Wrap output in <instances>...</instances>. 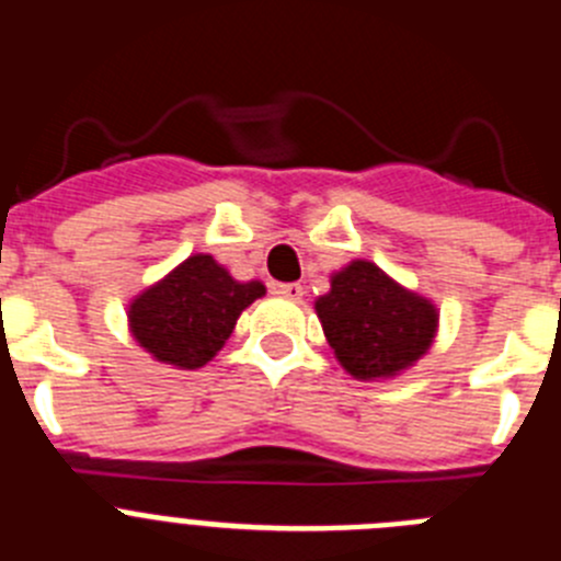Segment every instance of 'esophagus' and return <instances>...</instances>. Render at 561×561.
<instances>
[{
  "label": "esophagus",
  "mask_w": 561,
  "mask_h": 561,
  "mask_svg": "<svg viewBox=\"0 0 561 561\" xmlns=\"http://www.w3.org/2000/svg\"><path fill=\"white\" fill-rule=\"evenodd\" d=\"M275 295L286 297V300H300V297H304V286L300 284H275Z\"/></svg>",
  "instance_id": "34e87169"
}]
</instances>
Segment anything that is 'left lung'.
<instances>
[{
	"label": "left lung",
	"mask_w": 561,
	"mask_h": 561,
	"mask_svg": "<svg viewBox=\"0 0 561 561\" xmlns=\"http://www.w3.org/2000/svg\"><path fill=\"white\" fill-rule=\"evenodd\" d=\"M314 311L336 362L362 381L404 374L438 334L433 300L362 257L331 275V289L317 297Z\"/></svg>",
	"instance_id": "1"
}]
</instances>
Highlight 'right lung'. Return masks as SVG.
Returning a JSON list of instances; mask_svg holds the SVG:
<instances>
[{
  "label": "right lung",
  "mask_w": 561,
  "mask_h": 561,
  "mask_svg": "<svg viewBox=\"0 0 561 561\" xmlns=\"http://www.w3.org/2000/svg\"><path fill=\"white\" fill-rule=\"evenodd\" d=\"M264 295L261 280L241 284L216 257L196 252L134 297L128 331L162 365L205 368L225 348L241 311Z\"/></svg>",
  "instance_id": "obj_1"
}]
</instances>
